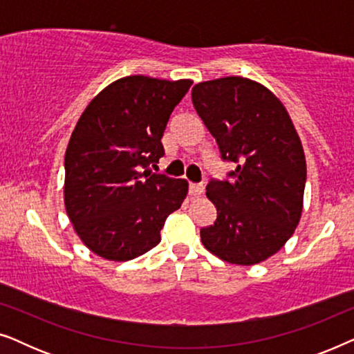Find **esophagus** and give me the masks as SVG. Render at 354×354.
Returning <instances> with one entry per match:
<instances>
[{"label":"esophagus","mask_w":354,"mask_h":354,"mask_svg":"<svg viewBox=\"0 0 354 354\" xmlns=\"http://www.w3.org/2000/svg\"><path fill=\"white\" fill-rule=\"evenodd\" d=\"M188 192H190L192 195H201V193L205 192V187H203L201 183H190V185H188Z\"/></svg>","instance_id":"obj_1"}]
</instances>
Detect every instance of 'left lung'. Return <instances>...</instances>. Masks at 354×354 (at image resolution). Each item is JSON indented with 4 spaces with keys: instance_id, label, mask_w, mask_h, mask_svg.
<instances>
[{
    "instance_id": "1",
    "label": "left lung",
    "mask_w": 354,
    "mask_h": 354,
    "mask_svg": "<svg viewBox=\"0 0 354 354\" xmlns=\"http://www.w3.org/2000/svg\"><path fill=\"white\" fill-rule=\"evenodd\" d=\"M198 115L216 138L230 180L211 178L206 196L214 225L200 230L207 251L230 264L253 266L277 253L303 211L306 161L292 119L277 96L243 77L193 86Z\"/></svg>"
}]
</instances>
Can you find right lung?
Returning a JSON list of instances; mask_svg holds the SVG:
<instances>
[{
  "label": "right lung",
  "mask_w": 354,
  "mask_h": 354,
  "mask_svg": "<svg viewBox=\"0 0 354 354\" xmlns=\"http://www.w3.org/2000/svg\"><path fill=\"white\" fill-rule=\"evenodd\" d=\"M192 80L129 75L100 91L66 149L64 205L77 235L109 261H130L161 241L188 192L183 178L151 174L167 120Z\"/></svg>",
  "instance_id": "add662e5"
}]
</instances>
